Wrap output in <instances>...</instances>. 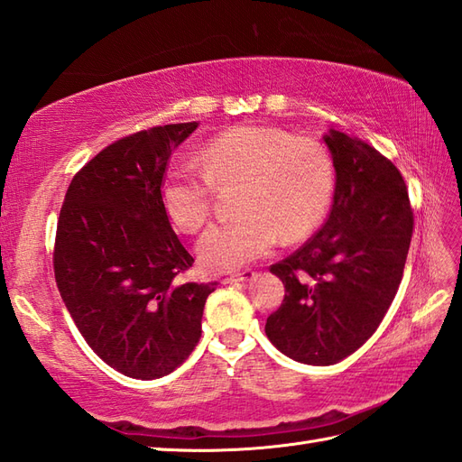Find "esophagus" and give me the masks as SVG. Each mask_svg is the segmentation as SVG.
I'll return each mask as SVG.
<instances>
[{
	"label": "esophagus",
	"instance_id": "34e87169",
	"mask_svg": "<svg viewBox=\"0 0 462 462\" xmlns=\"http://www.w3.org/2000/svg\"><path fill=\"white\" fill-rule=\"evenodd\" d=\"M254 276H256V272H254V270H244V272H238V273H232V276H226V278H222V283L248 282V280H252Z\"/></svg>",
	"mask_w": 462,
	"mask_h": 462
}]
</instances>
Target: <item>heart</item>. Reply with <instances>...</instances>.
Here are the masks:
<instances>
[{
  "instance_id": "heart-1",
  "label": "heart",
  "mask_w": 462,
  "mask_h": 462,
  "mask_svg": "<svg viewBox=\"0 0 462 462\" xmlns=\"http://www.w3.org/2000/svg\"><path fill=\"white\" fill-rule=\"evenodd\" d=\"M194 166L166 172L161 199L182 232L200 230L216 190L238 189L232 220L210 226L199 240L204 270L222 273L258 260L276 246L293 244L318 228L336 192V166L328 146L276 126L240 125L212 136Z\"/></svg>"
}]
</instances>
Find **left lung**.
<instances>
[{
	"instance_id": "obj_1",
	"label": "left lung",
	"mask_w": 462,
	"mask_h": 462,
	"mask_svg": "<svg viewBox=\"0 0 462 462\" xmlns=\"http://www.w3.org/2000/svg\"><path fill=\"white\" fill-rule=\"evenodd\" d=\"M336 194L319 232L270 272L286 296L266 321L283 356L331 365L365 343L395 300L413 208L403 176L387 156L357 136L329 131Z\"/></svg>"
}]
</instances>
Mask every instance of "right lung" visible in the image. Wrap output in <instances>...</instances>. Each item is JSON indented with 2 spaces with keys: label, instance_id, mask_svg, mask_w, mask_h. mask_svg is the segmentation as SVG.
<instances>
[{
  "label": "right lung",
  "instance_id": "obj_1",
  "mask_svg": "<svg viewBox=\"0 0 462 462\" xmlns=\"http://www.w3.org/2000/svg\"><path fill=\"white\" fill-rule=\"evenodd\" d=\"M196 126H152L105 146L73 176L57 220L59 293L89 347L133 379L169 375L190 356L216 286L179 280L194 258L161 199L171 154Z\"/></svg>",
  "mask_w": 462,
  "mask_h": 462
}]
</instances>
